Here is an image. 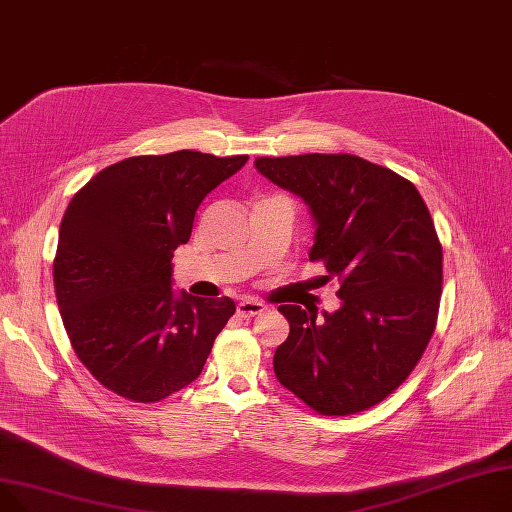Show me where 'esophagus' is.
I'll return each mask as SVG.
<instances>
[{
	"mask_svg": "<svg viewBox=\"0 0 512 512\" xmlns=\"http://www.w3.org/2000/svg\"><path fill=\"white\" fill-rule=\"evenodd\" d=\"M266 310L264 304L256 302V299H244V302L237 304V314L242 318H254Z\"/></svg>",
	"mask_w": 512,
	"mask_h": 512,
	"instance_id": "esophagus-1",
	"label": "esophagus"
}]
</instances>
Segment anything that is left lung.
Here are the masks:
<instances>
[{"mask_svg": "<svg viewBox=\"0 0 512 512\" xmlns=\"http://www.w3.org/2000/svg\"><path fill=\"white\" fill-rule=\"evenodd\" d=\"M256 169L302 196L316 221L312 262L337 277L341 310L283 304L289 337L275 351L279 382L320 415L384 401L422 359L438 320L442 244L409 179L362 157H258Z\"/></svg>", "mask_w": 512, "mask_h": 512, "instance_id": "8db88e82", "label": "left lung"}]
</instances>
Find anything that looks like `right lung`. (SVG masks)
I'll use <instances>...</instances> for the list:
<instances>
[{
  "mask_svg": "<svg viewBox=\"0 0 512 512\" xmlns=\"http://www.w3.org/2000/svg\"><path fill=\"white\" fill-rule=\"evenodd\" d=\"M248 155H142L99 171L59 227L53 283L72 349L111 393L157 403L194 382L235 314L229 297L171 287L200 202Z\"/></svg>",
  "mask_w": 512,
  "mask_h": 512,
  "instance_id": "right-lung-1",
  "label": "right lung"
}]
</instances>
